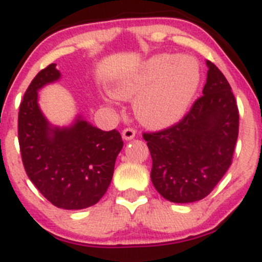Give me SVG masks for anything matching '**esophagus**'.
<instances>
[{
	"label": "esophagus",
	"mask_w": 262,
	"mask_h": 262,
	"mask_svg": "<svg viewBox=\"0 0 262 262\" xmlns=\"http://www.w3.org/2000/svg\"><path fill=\"white\" fill-rule=\"evenodd\" d=\"M135 135H136V131L134 128H124L123 133H122V136H123V139L126 140V142H128V140L135 138Z\"/></svg>",
	"instance_id": "obj_1"
}]
</instances>
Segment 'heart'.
Wrapping results in <instances>:
<instances>
[{
	"mask_svg": "<svg viewBox=\"0 0 262 262\" xmlns=\"http://www.w3.org/2000/svg\"><path fill=\"white\" fill-rule=\"evenodd\" d=\"M201 71L187 55H155L115 82L113 93L134 98L136 119L149 128H166L181 119L200 88Z\"/></svg>",
	"mask_w": 262,
	"mask_h": 262,
	"instance_id": "obj_1",
	"label": "heart"
}]
</instances>
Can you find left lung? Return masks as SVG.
I'll return each instance as SVG.
<instances>
[{"mask_svg": "<svg viewBox=\"0 0 262 262\" xmlns=\"http://www.w3.org/2000/svg\"><path fill=\"white\" fill-rule=\"evenodd\" d=\"M203 96L181 122L144 134L152 157L151 180L165 200L190 203L209 195L232 163L239 135V110L230 84L206 61Z\"/></svg>", "mask_w": 262, "mask_h": 262, "instance_id": "8db88e82", "label": "left lung"}]
</instances>
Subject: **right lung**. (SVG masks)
I'll use <instances>...</instances> for the list:
<instances>
[{"instance_id":"1","label":"right lung","mask_w":262,"mask_h":262,"mask_svg":"<svg viewBox=\"0 0 262 262\" xmlns=\"http://www.w3.org/2000/svg\"><path fill=\"white\" fill-rule=\"evenodd\" d=\"M60 77L56 64H50L31 81L19 106L18 140L36 189L59 209L81 210L107 191L123 142L117 129L102 131L81 114L68 126L51 123L39 107L38 92Z\"/></svg>"}]
</instances>
